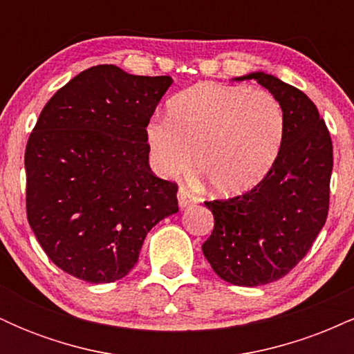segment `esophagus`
Wrapping results in <instances>:
<instances>
[{
    "label": "esophagus",
    "mask_w": 354,
    "mask_h": 354,
    "mask_svg": "<svg viewBox=\"0 0 354 354\" xmlns=\"http://www.w3.org/2000/svg\"><path fill=\"white\" fill-rule=\"evenodd\" d=\"M196 203H198L196 196H194V194H191L188 189H186V188L178 189V205H180L181 209L188 208V206L196 205Z\"/></svg>",
    "instance_id": "34e87169"
}]
</instances>
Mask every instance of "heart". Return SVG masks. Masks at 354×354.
Instances as JSON below:
<instances>
[{
    "label": "heart",
    "instance_id": "heart-1",
    "mask_svg": "<svg viewBox=\"0 0 354 354\" xmlns=\"http://www.w3.org/2000/svg\"><path fill=\"white\" fill-rule=\"evenodd\" d=\"M168 118L146 126L151 163L176 176L193 161L218 194L254 188L271 171L284 141V111L274 95L245 84L198 83L168 101Z\"/></svg>",
    "mask_w": 354,
    "mask_h": 354
}]
</instances>
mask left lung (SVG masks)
<instances>
[{
  "mask_svg": "<svg viewBox=\"0 0 354 354\" xmlns=\"http://www.w3.org/2000/svg\"><path fill=\"white\" fill-rule=\"evenodd\" d=\"M245 80H256L281 103L283 148L253 189L205 203L214 216V230L203 254L221 279L254 288L290 273L324 226L333 145L318 108L303 91L265 71L233 78Z\"/></svg>",
  "mask_w": 354,
  "mask_h": 354,
  "instance_id": "left-lung-1",
  "label": "left lung"
}]
</instances>
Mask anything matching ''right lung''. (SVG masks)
<instances>
[{"label":"right lung","instance_id":"add662e5","mask_svg":"<svg viewBox=\"0 0 354 354\" xmlns=\"http://www.w3.org/2000/svg\"><path fill=\"white\" fill-rule=\"evenodd\" d=\"M171 84L98 64L43 108L24 153L26 213L68 274L95 284L124 278L146 234L178 213V186L151 173L145 136Z\"/></svg>","mask_w":354,"mask_h":354}]
</instances>
